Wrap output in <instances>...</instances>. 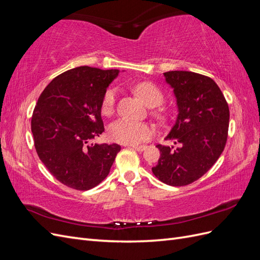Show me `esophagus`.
Segmentation results:
<instances>
[{
	"mask_svg": "<svg viewBox=\"0 0 260 260\" xmlns=\"http://www.w3.org/2000/svg\"><path fill=\"white\" fill-rule=\"evenodd\" d=\"M128 146L133 147V148H135L136 151H138V152H143L144 149H145V146H144V145H140V146H138V145H128Z\"/></svg>",
	"mask_w": 260,
	"mask_h": 260,
	"instance_id": "obj_1",
	"label": "esophagus"
}]
</instances>
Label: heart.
Masks as SVG:
<instances>
[{
  "mask_svg": "<svg viewBox=\"0 0 260 260\" xmlns=\"http://www.w3.org/2000/svg\"><path fill=\"white\" fill-rule=\"evenodd\" d=\"M135 91L149 107L158 106L162 102V93L151 82H140L135 86ZM116 103V90L106 91L102 101V114L108 116L114 112ZM154 135V128L146 122L131 121L128 119H118L108 128V136L115 142L125 145H138L145 142Z\"/></svg>",
  "mask_w": 260,
  "mask_h": 260,
  "instance_id": "b5f03b06",
  "label": "heart"
}]
</instances>
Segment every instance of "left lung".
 Returning a JSON list of instances; mask_svg holds the SVG:
<instances>
[{
  "instance_id": "8db88e82",
  "label": "left lung",
  "mask_w": 260,
  "mask_h": 260,
  "mask_svg": "<svg viewBox=\"0 0 260 260\" xmlns=\"http://www.w3.org/2000/svg\"><path fill=\"white\" fill-rule=\"evenodd\" d=\"M174 90L178 116L168 136L178 145H156L158 162L152 168L161 182L171 186L190 184L214 166L222 154L230 112L217 83L209 77L174 70L164 74Z\"/></svg>"
}]
</instances>
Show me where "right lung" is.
<instances>
[{"instance_id": "obj_1", "label": "right lung", "mask_w": 260, "mask_h": 260, "mask_svg": "<svg viewBox=\"0 0 260 260\" xmlns=\"http://www.w3.org/2000/svg\"><path fill=\"white\" fill-rule=\"evenodd\" d=\"M119 70L69 69L43 90L31 118L39 158L60 183L86 191L103 181L120 145L93 143L104 132L102 101Z\"/></svg>"}]
</instances>
